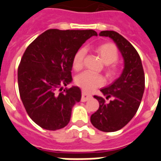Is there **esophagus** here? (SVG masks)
Masks as SVG:
<instances>
[{"mask_svg": "<svg viewBox=\"0 0 161 161\" xmlns=\"http://www.w3.org/2000/svg\"><path fill=\"white\" fill-rule=\"evenodd\" d=\"M92 98V95H90V94H87L86 92H82V95H81V101L82 102H86L89 99H90Z\"/></svg>", "mask_w": 161, "mask_h": 161, "instance_id": "obj_1", "label": "esophagus"}]
</instances>
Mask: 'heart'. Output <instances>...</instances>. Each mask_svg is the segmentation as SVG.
Here are the masks:
<instances>
[{
	"label": "heart",
	"instance_id": "obj_1",
	"mask_svg": "<svg viewBox=\"0 0 161 161\" xmlns=\"http://www.w3.org/2000/svg\"><path fill=\"white\" fill-rule=\"evenodd\" d=\"M95 50L99 56L102 62L107 65V73L108 75H114L117 72V67L112 65L119 58V51L116 46L111 42H103L96 45ZM86 55V50L79 49L72 59V67L75 71H80L83 66V60ZM75 84L86 92H90L97 87L104 84V79L101 75L90 71H84L75 78Z\"/></svg>",
	"mask_w": 161,
	"mask_h": 161
}]
</instances>
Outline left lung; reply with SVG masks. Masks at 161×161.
<instances>
[{
  "instance_id": "1",
  "label": "left lung",
  "mask_w": 161,
  "mask_h": 161,
  "mask_svg": "<svg viewBox=\"0 0 161 161\" xmlns=\"http://www.w3.org/2000/svg\"><path fill=\"white\" fill-rule=\"evenodd\" d=\"M99 35L108 37L115 42L124 62L123 72L110 86L100 90L106 99L95 95L99 107L90 117L93 126L99 131L111 132L123 128L135 116L145 90V74L140 56L125 38L115 31H101Z\"/></svg>"
}]
</instances>
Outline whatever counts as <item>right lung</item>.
Returning <instances> with one entry per match:
<instances>
[{
	"mask_svg": "<svg viewBox=\"0 0 161 161\" xmlns=\"http://www.w3.org/2000/svg\"><path fill=\"white\" fill-rule=\"evenodd\" d=\"M95 30H59L42 33L26 48L18 68V86L26 112L43 129L55 131L70 122L71 109L80 102L77 86L64 89L72 81V59Z\"/></svg>",
	"mask_w": 161,
	"mask_h": 161,
	"instance_id": "obj_1",
	"label": "right lung"
}]
</instances>
